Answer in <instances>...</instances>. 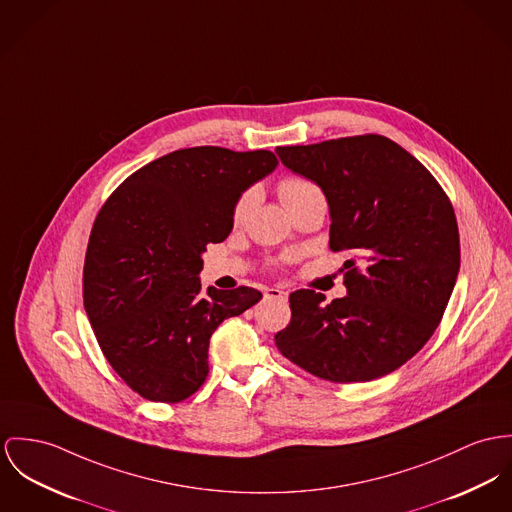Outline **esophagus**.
Returning a JSON list of instances; mask_svg holds the SVG:
<instances>
[{
  "label": "esophagus",
  "mask_w": 512,
  "mask_h": 512,
  "mask_svg": "<svg viewBox=\"0 0 512 512\" xmlns=\"http://www.w3.org/2000/svg\"><path fill=\"white\" fill-rule=\"evenodd\" d=\"M265 298H273V300L286 302V300H288V292H286V290H280V288H267V290H265Z\"/></svg>",
  "instance_id": "esophagus-1"
}]
</instances>
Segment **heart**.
I'll use <instances>...</instances> for the list:
<instances>
[{"mask_svg": "<svg viewBox=\"0 0 512 512\" xmlns=\"http://www.w3.org/2000/svg\"><path fill=\"white\" fill-rule=\"evenodd\" d=\"M278 195L282 198V202L286 204L288 210L296 208L298 204H302L304 200L315 197V195H321V191L317 189V185H314L310 179H304V177H284L280 183H278ZM257 193L251 189V191H245L241 197L237 198L236 206H234V222L241 224L253 202H255Z\"/></svg>", "mask_w": 512, "mask_h": 512, "instance_id": "obj_1", "label": "heart"}]
</instances>
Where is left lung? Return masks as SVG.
Here are the masks:
<instances>
[{"label": "left lung", "instance_id": "8db88e82", "mask_svg": "<svg viewBox=\"0 0 512 512\" xmlns=\"http://www.w3.org/2000/svg\"><path fill=\"white\" fill-rule=\"evenodd\" d=\"M276 154L323 191L329 247L351 253L345 298L323 304L315 290L290 294L292 319L275 335L278 351L337 384L394 372L431 339L458 278L450 200L421 161L380 134Z\"/></svg>", "mask_w": 512, "mask_h": 512}]
</instances>
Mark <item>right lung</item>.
Returning <instances> with one entry per match:
<instances>
[{
  "instance_id": "obj_1",
  "label": "right lung",
  "mask_w": 512,
  "mask_h": 512,
  "mask_svg": "<svg viewBox=\"0 0 512 512\" xmlns=\"http://www.w3.org/2000/svg\"><path fill=\"white\" fill-rule=\"evenodd\" d=\"M273 152L198 146L132 173L95 218L83 306L118 376L150 401L177 403L208 376L216 327L255 306L249 286L202 292V253L234 228V206L273 173Z\"/></svg>"
}]
</instances>
